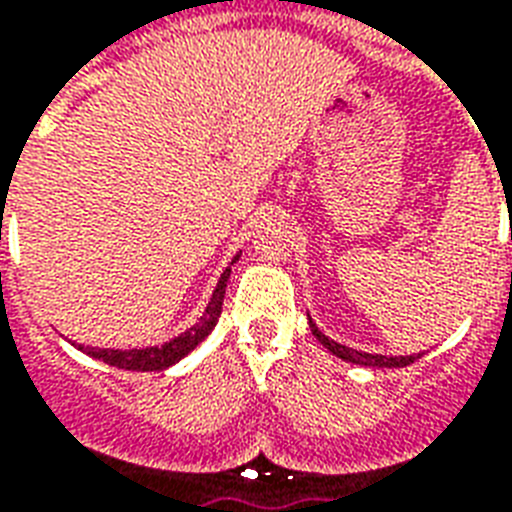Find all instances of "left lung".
<instances>
[{
	"label": "left lung",
	"instance_id": "obj_1",
	"mask_svg": "<svg viewBox=\"0 0 512 512\" xmlns=\"http://www.w3.org/2000/svg\"><path fill=\"white\" fill-rule=\"evenodd\" d=\"M308 327H311V333L317 335V341L322 343L327 351H333L335 357H341L343 362H354V365H365V368H405V365H411V362H416L421 357V354H411V357H386V354H368V351L349 349V346H343V343L330 341V338L311 322V317H308Z\"/></svg>",
	"mask_w": 512,
	"mask_h": 512
}]
</instances>
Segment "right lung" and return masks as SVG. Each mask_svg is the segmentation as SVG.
I'll return each mask as SVG.
<instances>
[{
	"instance_id": "add662e5",
	"label": "right lung",
	"mask_w": 512,
	"mask_h": 512,
	"mask_svg": "<svg viewBox=\"0 0 512 512\" xmlns=\"http://www.w3.org/2000/svg\"><path fill=\"white\" fill-rule=\"evenodd\" d=\"M239 260V255L233 257V263ZM230 279V265L222 271L220 282L214 287L212 300L206 306L204 317L198 319L190 330H185L177 338H171L169 343L163 346H147V349H91V346H80L85 354H91L96 360L107 362V365H115V368L123 370H166L171 368L174 362H179L182 357H187L190 351L204 341L206 335L212 333L217 319L222 314V298H225V287H228Z\"/></svg>"
}]
</instances>
